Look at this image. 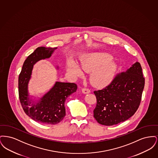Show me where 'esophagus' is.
I'll return each instance as SVG.
<instances>
[{"label":"esophagus","instance_id":"esophagus-1","mask_svg":"<svg viewBox=\"0 0 158 158\" xmlns=\"http://www.w3.org/2000/svg\"><path fill=\"white\" fill-rule=\"evenodd\" d=\"M82 92L84 94H88V93L90 92V90L88 88H82Z\"/></svg>","mask_w":158,"mask_h":158}]
</instances>
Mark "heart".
I'll return each mask as SVG.
<instances>
[{
    "label": "heart",
    "instance_id": "heart-1",
    "mask_svg": "<svg viewBox=\"0 0 158 158\" xmlns=\"http://www.w3.org/2000/svg\"><path fill=\"white\" fill-rule=\"evenodd\" d=\"M80 65L85 72H91L90 83L98 87L105 86L111 82L117 70V64L112 56L106 53L85 54L80 59ZM67 71L73 77H79L83 74L79 66L72 60L67 62Z\"/></svg>",
    "mask_w": 158,
    "mask_h": 158
}]
</instances>
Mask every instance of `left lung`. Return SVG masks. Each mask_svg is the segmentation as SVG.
<instances>
[{
    "instance_id": "1",
    "label": "left lung",
    "mask_w": 158,
    "mask_h": 158,
    "mask_svg": "<svg viewBox=\"0 0 158 158\" xmlns=\"http://www.w3.org/2000/svg\"><path fill=\"white\" fill-rule=\"evenodd\" d=\"M144 86L142 69L136 62L115 76L105 88L94 92L97 102L94 118L98 123L108 126L127 120L137 110Z\"/></svg>"
}]
</instances>
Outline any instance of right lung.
<instances>
[{"label":"right lung","instance_id":"add662e5","mask_svg":"<svg viewBox=\"0 0 158 158\" xmlns=\"http://www.w3.org/2000/svg\"><path fill=\"white\" fill-rule=\"evenodd\" d=\"M56 48L45 47L36 48L24 61L18 81L19 98L24 112L33 120L50 125L56 124L64 118L65 101L76 91L77 85L56 82L50 90L35 102L29 98L28 84L34 64L39 60L50 57Z\"/></svg>","mask_w":158,"mask_h":158}]
</instances>
